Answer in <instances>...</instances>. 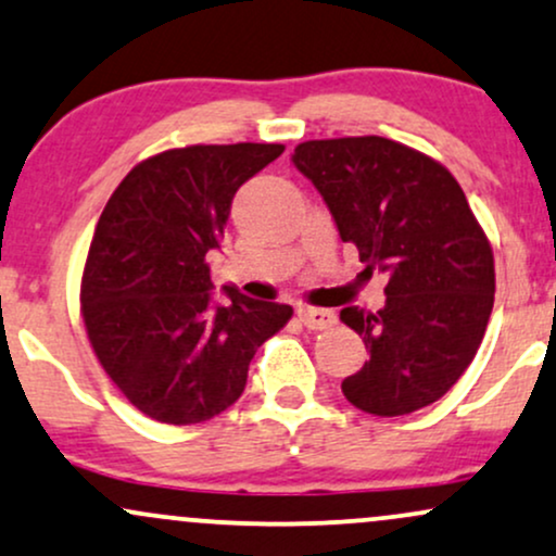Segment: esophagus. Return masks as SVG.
Returning <instances> with one entry per match:
<instances>
[{"instance_id":"1","label":"esophagus","mask_w":556,"mask_h":556,"mask_svg":"<svg viewBox=\"0 0 556 556\" xmlns=\"http://www.w3.org/2000/svg\"><path fill=\"white\" fill-rule=\"evenodd\" d=\"M299 319L304 323V328L309 330H328L336 325V315L330 309H317V306H302L299 309Z\"/></svg>"}]
</instances>
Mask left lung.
Segmentation results:
<instances>
[{"label": "left lung", "instance_id": "1", "mask_svg": "<svg viewBox=\"0 0 556 556\" xmlns=\"http://www.w3.org/2000/svg\"><path fill=\"white\" fill-rule=\"evenodd\" d=\"M293 166L367 270L390 276L380 312H341L369 351L343 395L375 416L440 401L473 362L494 306L492 244L460 185L440 161L377 135L306 140Z\"/></svg>", "mask_w": 556, "mask_h": 556}]
</instances>
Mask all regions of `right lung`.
<instances>
[{
  "label": "right lung",
  "instance_id": "right-lung-1",
  "mask_svg": "<svg viewBox=\"0 0 556 556\" xmlns=\"http://www.w3.org/2000/svg\"><path fill=\"white\" fill-rule=\"evenodd\" d=\"M283 153L278 142L187 146L140 161L98 218L80 283L88 341L137 410L189 427L239 401L252 356L289 323V304L226 286L211 304L207 252L237 189Z\"/></svg>",
  "mask_w": 556,
  "mask_h": 556
}]
</instances>
